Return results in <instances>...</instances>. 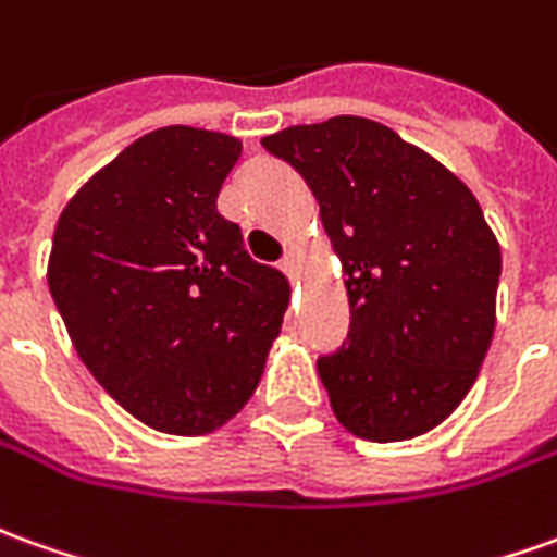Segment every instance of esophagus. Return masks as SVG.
I'll return each instance as SVG.
<instances>
[{"label": "esophagus", "instance_id": "obj_1", "mask_svg": "<svg viewBox=\"0 0 557 557\" xmlns=\"http://www.w3.org/2000/svg\"><path fill=\"white\" fill-rule=\"evenodd\" d=\"M301 259H305V256H301V250H295V247H292V250L283 256L280 268H283V271H286L289 277H295V274H298V268H301Z\"/></svg>", "mask_w": 557, "mask_h": 557}]
</instances>
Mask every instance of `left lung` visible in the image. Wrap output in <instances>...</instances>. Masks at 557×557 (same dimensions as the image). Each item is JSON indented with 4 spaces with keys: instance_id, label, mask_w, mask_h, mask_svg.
<instances>
[{
    "instance_id": "1",
    "label": "left lung",
    "mask_w": 557,
    "mask_h": 557,
    "mask_svg": "<svg viewBox=\"0 0 557 557\" xmlns=\"http://www.w3.org/2000/svg\"><path fill=\"white\" fill-rule=\"evenodd\" d=\"M262 144L307 181L344 268L349 344L317 361L337 422L373 443L428 434L468 398L495 337L500 244L480 201L368 116Z\"/></svg>"
}]
</instances>
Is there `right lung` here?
<instances>
[{
	"label": "right lung",
	"instance_id": "1",
	"mask_svg": "<svg viewBox=\"0 0 557 557\" xmlns=\"http://www.w3.org/2000/svg\"><path fill=\"white\" fill-rule=\"evenodd\" d=\"M240 157L225 132L162 126L62 208L48 286L77 356L162 434H211L262 380L289 280L252 262L216 211Z\"/></svg>",
	"mask_w": 557,
	"mask_h": 557
}]
</instances>
